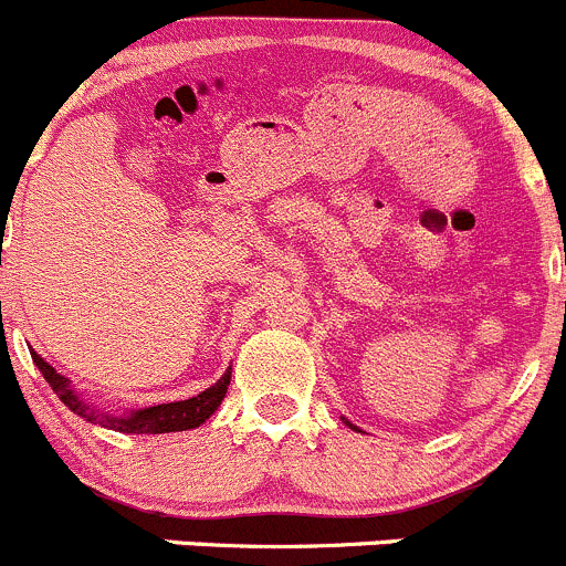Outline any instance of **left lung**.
I'll return each mask as SVG.
<instances>
[{
    "mask_svg": "<svg viewBox=\"0 0 566 566\" xmlns=\"http://www.w3.org/2000/svg\"><path fill=\"white\" fill-rule=\"evenodd\" d=\"M349 427H352V423H349Z\"/></svg>",
    "mask_w": 566,
    "mask_h": 566,
    "instance_id": "left-lung-1",
    "label": "left lung"
}]
</instances>
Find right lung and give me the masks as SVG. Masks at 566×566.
Returning <instances> with one entry per match:
<instances>
[{
    "label": "right lung",
    "mask_w": 566,
    "mask_h": 566,
    "mask_svg": "<svg viewBox=\"0 0 566 566\" xmlns=\"http://www.w3.org/2000/svg\"><path fill=\"white\" fill-rule=\"evenodd\" d=\"M32 360H35V366L41 368L43 379H46V382L52 385L54 394L60 396V401H63V405L69 407L71 412H76V416L87 418V421H95V418H98L91 410V407H87L85 401H82L80 396L74 394V388H71V385H69V379L60 377V374L54 371V368L49 366V363L43 360L41 355H35V352H32ZM228 385H231V371L222 374V377L217 379V382L211 385V388H206L203 394L192 396V399L170 401V405L145 407V410H137V412H132V416H123V418L104 416L98 423H104V427L117 429V432H126V434L187 432V429L200 427V423H203L206 418L214 416V410H217V407H220V401L226 399Z\"/></svg>",
    "instance_id": "1"
}]
</instances>
